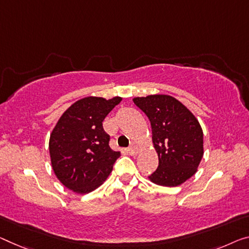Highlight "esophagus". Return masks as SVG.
<instances>
[{
    "instance_id": "1",
    "label": "esophagus",
    "mask_w": 249,
    "mask_h": 249,
    "mask_svg": "<svg viewBox=\"0 0 249 249\" xmlns=\"http://www.w3.org/2000/svg\"><path fill=\"white\" fill-rule=\"evenodd\" d=\"M138 150H139V149H138V146H137L135 142H132L131 146L128 148V152H129L130 155H137L138 154Z\"/></svg>"
}]
</instances>
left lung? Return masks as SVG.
<instances>
[{
	"label": "left lung",
	"instance_id": "1",
	"mask_svg": "<svg viewBox=\"0 0 249 249\" xmlns=\"http://www.w3.org/2000/svg\"><path fill=\"white\" fill-rule=\"evenodd\" d=\"M150 120L152 144L159 164L149 180L156 185L177 187L197 173L204 156V133L194 113L168 94L132 99Z\"/></svg>",
	"mask_w": 249,
	"mask_h": 249
}]
</instances>
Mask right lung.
<instances>
[{
	"label": "right lung",
	"mask_w": 249,
	"mask_h": 249,
	"mask_svg": "<svg viewBox=\"0 0 249 249\" xmlns=\"http://www.w3.org/2000/svg\"><path fill=\"white\" fill-rule=\"evenodd\" d=\"M121 100V97L80 99L56 122L50 135V158L56 178L68 189L80 195L91 193L112 171L120 151L110 148L102 122Z\"/></svg>",
	"instance_id": "add662e5"
}]
</instances>
